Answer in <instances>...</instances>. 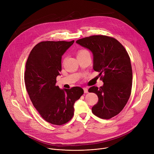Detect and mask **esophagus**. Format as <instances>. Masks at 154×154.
<instances>
[{
  "label": "esophagus",
  "mask_w": 154,
  "mask_h": 154,
  "mask_svg": "<svg viewBox=\"0 0 154 154\" xmlns=\"http://www.w3.org/2000/svg\"><path fill=\"white\" fill-rule=\"evenodd\" d=\"M83 91H84L85 93H88V88H86V87L83 88Z\"/></svg>",
  "instance_id": "obj_1"
}]
</instances>
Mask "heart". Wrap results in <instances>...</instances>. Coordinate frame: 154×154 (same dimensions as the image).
Returning a JSON list of instances; mask_svg holds the SVG:
<instances>
[{"mask_svg":"<svg viewBox=\"0 0 154 154\" xmlns=\"http://www.w3.org/2000/svg\"><path fill=\"white\" fill-rule=\"evenodd\" d=\"M86 53H90V52L86 49H80L77 52V56L82 55H83V54H86Z\"/></svg>","mask_w":154,"mask_h":154,"instance_id":"1","label":"heart"}]
</instances>
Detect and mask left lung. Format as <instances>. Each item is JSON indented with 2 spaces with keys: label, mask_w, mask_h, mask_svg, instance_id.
<instances>
[{
  "label": "left lung",
  "mask_w": 154,
  "mask_h": 154,
  "mask_svg": "<svg viewBox=\"0 0 154 154\" xmlns=\"http://www.w3.org/2000/svg\"><path fill=\"white\" fill-rule=\"evenodd\" d=\"M76 42L93 54V69L99 72L103 85L90 87L88 91L98 96L92 112L104 119L118 115L127 104L132 86V69L130 57L116 39L105 35H93Z\"/></svg>",
  "instance_id": "1"
}]
</instances>
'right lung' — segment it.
<instances>
[{
	"mask_svg": "<svg viewBox=\"0 0 154 154\" xmlns=\"http://www.w3.org/2000/svg\"><path fill=\"white\" fill-rule=\"evenodd\" d=\"M72 41H42L32 49L26 65L24 81L30 99L41 116L61 125L74 116V105L83 94L80 87L61 90L56 85L61 71V57Z\"/></svg>",
	"mask_w": 154,
	"mask_h": 154,
	"instance_id": "1",
	"label": "right lung"
}]
</instances>
